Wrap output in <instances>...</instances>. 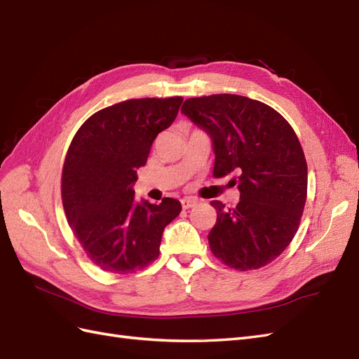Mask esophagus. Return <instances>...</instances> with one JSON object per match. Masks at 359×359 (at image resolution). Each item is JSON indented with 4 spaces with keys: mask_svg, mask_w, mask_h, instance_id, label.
Here are the masks:
<instances>
[{
    "mask_svg": "<svg viewBox=\"0 0 359 359\" xmlns=\"http://www.w3.org/2000/svg\"><path fill=\"white\" fill-rule=\"evenodd\" d=\"M196 204H198V200L192 198V197H187V198L182 200V208L183 209H191V208L196 206Z\"/></svg>",
    "mask_w": 359,
    "mask_h": 359,
    "instance_id": "34e87169",
    "label": "esophagus"
}]
</instances>
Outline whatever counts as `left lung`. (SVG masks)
<instances>
[{"label":"left lung","instance_id":"obj_1","mask_svg":"<svg viewBox=\"0 0 359 359\" xmlns=\"http://www.w3.org/2000/svg\"><path fill=\"white\" fill-rule=\"evenodd\" d=\"M182 114L209 135L213 176L238 177L236 208L210 203L218 213L208 236L213 255L239 271L271 263L294 238L306 200L309 171L294 130L273 108L238 95L188 99Z\"/></svg>","mask_w":359,"mask_h":359}]
</instances>
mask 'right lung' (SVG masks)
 <instances>
[{"label": "right lung", "mask_w": 359, "mask_h": 359, "mask_svg": "<svg viewBox=\"0 0 359 359\" xmlns=\"http://www.w3.org/2000/svg\"><path fill=\"white\" fill-rule=\"evenodd\" d=\"M183 99H130L97 111L72 140L61 197L72 231L100 269L129 273L159 255L162 233L182 204L135 200L137 170L144 167L159 132L171 126Z\"/></svg>", "instance_id": "obj_1"}]
</instances>
